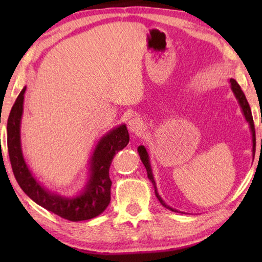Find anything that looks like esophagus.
Masks as SVG:
<instances>
[{"instance_id":"1","label":"esophagus","mask_w":262,"mask_h":262,"mask_svg":"<svg viewBox=\"0 0 262 262\" xmlns=\"http://www.w3.org/2000/svg\"><path fill=\"white\" fill-rule=\"evenodd\" d=\"M128 129H129L133 134L140 135L142 132L144 130V122L140 118H133L128 122Z\"/></svg>"}]
</instances>
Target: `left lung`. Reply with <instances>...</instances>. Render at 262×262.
I'll use <instances>...</instances> for the list:
<instances>
[{"mask_svg": "<svg viewBox=\"0 0 262 262\" xmlns=\"http://www.w3.org/2000/svg\"><path fill=\"white\" fill-rule=\"evenodd\" d=\"M230 83H231V89L233 91L234 96H236V98L238 99L239 104H241V107L244 112V115H245L247 122L250 123V127H251V130H252V137H253V151H254V147H255V128H254V122H253V117H252V113H251V108H250V105H248V101L246 99L245 95H244V92L242 91L241 86H239V84L234 81L233 78L230 79ZM137 151H139V155L141 157V161L142 163L144 164L145 168H147V173H148V178L151 181L154 187H155V194H156L157 199L159 200V202L162 203V205L167 208V209H170L172 211H177L174 209H172L171 207H168L165 202L162 200V198L159 196L158 193H157V189H156V184H155V180H154V177H152V172H151V167H150V163H149V157H148V152L143 145H140L139 149H137Z\"/></svg>", "mask_w": 262, "mask_h": 262, "instance_id": "1", "label": "left lung"}]
</instances>
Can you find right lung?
Wrapping results in <instances>:
<instances>
[{"instance_id": "right-lung-1", "label": "right lung", "mask_w": 262, "mask_h": 262, "mask_svg": "<svg viewBox=\"0 0 262 262\" xmlns=\"http://www.w3.org/2000/svg\"><path fill=\"white\" fill-rule=\"evenodd\" d=\"M25 90L26 88L17 97L7 123L8 152L17 183L35 203L64 220L78 222L94 219L100 215L107 208L111 201L112 181L108 173L111 163L115 154L125 148L129 142L127 127L121 125L100 140L92 155L90 180L83 194L69 199L51 194L35 181L21 155L19 127Z\"/></svg>"}]
</instances>
